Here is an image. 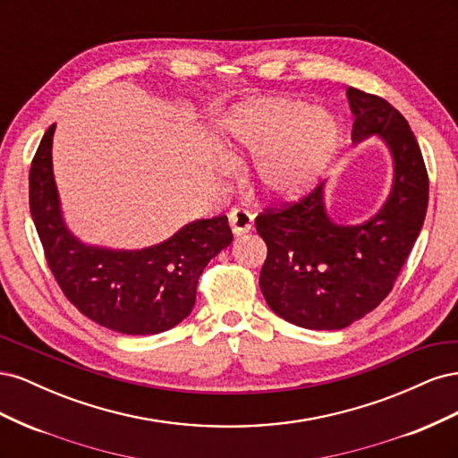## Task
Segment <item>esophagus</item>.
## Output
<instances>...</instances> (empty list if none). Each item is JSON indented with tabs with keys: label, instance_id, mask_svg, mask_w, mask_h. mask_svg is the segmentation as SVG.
<instances>
[{
	"label": "esophagus",
	"instance_id": "esophagus-1",
	"mask_svg": "<svg viewBox=\"0 0 458 458\" xmlns=\"http://www.w3.org/2000/svg\"><path fill=\"white\" fill-rule=\"evenodd\" d=\"M229 224H231L233 233L237 234V237H241V234L252 229L254 216H252V212L242 210V208H233V210L229 212Z\"/></svg>",
	"mask_w": 458,
	"mask_h": 458
}]
</instances>
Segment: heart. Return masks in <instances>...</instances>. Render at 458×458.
Listing matches in <instances>:
<instances>
[{
	"label": "heart",
	"mask_w": 458,
	"mask_h": 458,
	"mask_svg": "<svg viewBox=\"0 0 458 458\" xmlns=\"http://www.w3.org/2000/svg\"><path fill=\"white\" fill-rule=\"evenodd\" d=\"M227 133L234 145L256 152L254 179L275 200H294L310 192L340 141L335 116L283 95L263 97L234 110Z\"/></svg>",
	"instance_id": "b5f03b06"
}]
</instances>
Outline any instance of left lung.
<instances>
[{
    "label": "left lung",
    "mask_w": 458,
    "mask_h": 458,
    "mask_svg": "<svg viewBox=\"0 0 458 458\" xmlns=\"http://www.w3.org/2000/svg\"><path fill=\"white\" fill-rule=\"evenodd\" d=\"M345 93L355 116L353 143L378 135L394 158L392 191L378 214L359 225L335 224L321 183L301 200L256 217L267 244L261 294L284 321L311 330L350 327L392 293L428 208V172L409 122L382 97L355 88Z\"/></svg>",
    "instance_id": "left-lung-1"
}]
</instances>
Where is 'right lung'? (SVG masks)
Segmentation results:
<instances>
[{
	"label": "right lung",
	"instance_id": "obj_1",
	"mask_svg": "<svg viewBox=\"0 0 458 458\" xmlns=\"http://www.w3.org/2000/svg\"><path fill=\"white\" fill-rule=\"evenodd\" d=\"M55 123L30 168V214L47 266L64 296L91 321L122 335H158L195 308L208 261L233 241L227 216L197 219L141 250L91 246L68 231L53 177Z\"/></svg>",
	"mask_w": 458,
	"mask_h": 458
}]
</instances>
